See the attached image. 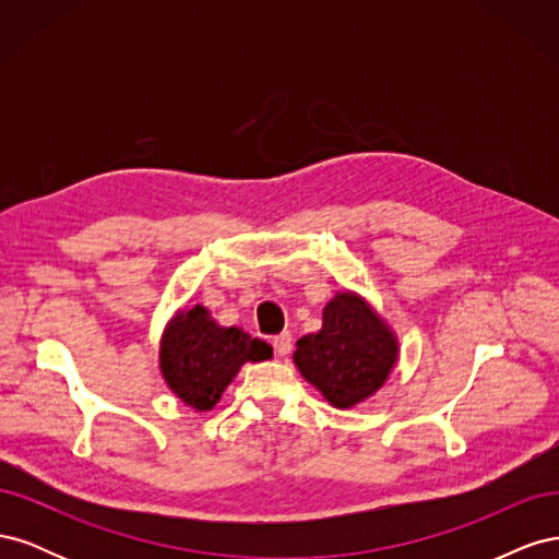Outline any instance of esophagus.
Returning a JSON list of instances; mask_svg holds the SVG:
<instances>
[{
	"label": "esophagus",
	"mask_w": 559,
	"mask_h": 559,
	"mask_svg": "<svg viewBox=\"0 0 559 559\" xmlns=\"http://www.w3.org/2000/svg\"><path fill=\"white\" fill-rule=\"evenodd\" d=\"M292 341H294V337H292L289 331H284V333H280V335L273 337V347H275V352L280 354V357H286V354L292 352V347H294Z\"/></svg>",
	"instance_id": "obj_1"
}]
</instances>
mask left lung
<instances>
[{
	"mask_svg": "<svg viewBox=\"0 0 559 559\" xmlns=\"http://www.w3.org/2000/svg\"><path fill=\"white\" fill-rule=\"evenodd\" d=\"M396 361V333L354 292H337L321 312V329L302 335L294 352L300 376L341 411L382 389Z\"/></svg>",
	"mask_w": 559,
	"mask_h": 559,
	"instance_id": "1",
	"label": "left lung"
}]
</instances>
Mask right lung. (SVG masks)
<instances>
[{"mask_svg":"<svg viewBox=\"0 0 559 559\" xmlns=\"http://www.w3.org/2000/svg\"><path fill=\"white\" fill-rule=\"evenodd\" d=\"M158 366L170 392L205 413L247 361L273 359V347L242 329L218 326L202 306L177 310L160 337Z\"/></svg>","mask_w":559,"mask_h":559,"instance_id":"right-lung-1","label":"right lung"}]
</instances>
